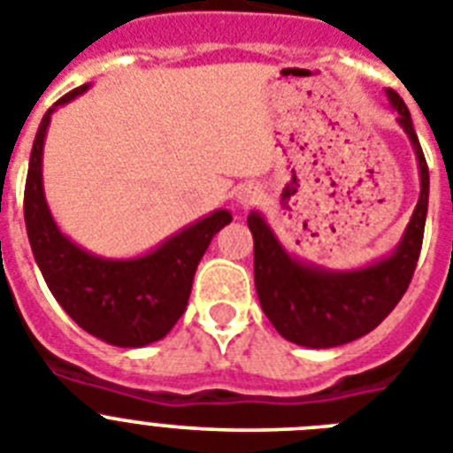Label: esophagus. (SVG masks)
Listing matches in <instances>:
<instances>
[{"instance_id":"esophagus-1","label":"esophagus","mask_w":453,"mask_h":453,"mask_svg":"<svg viewBox=\"0 0 453 453\" xmlns=\"http://www.w3.org/2000/svg\"><path fill=\"white\" fill-rule=\"evenodd\" d=\"M262 196H265V193H262L260 186H256V184H246L244 188H242V191H239L237 203L242 204V207H244V209L256 207V204H260V203H262Z\"/></svg>"}]
</instances>
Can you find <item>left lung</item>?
<instances>
[{"mask_svg":"<svg viewBox=\"0 0 453 453\" xmlns=\"http://www.w3.org/2000/svg\"><path fill=\"white\" fill-rule=\"evenodd\" d=\"M387 98L412 142L421 181L412 219L389 256L343 272L318 267L290 256L260 211L249 214L257 299L276 332L290 343L326 349L362 338L394 311L412 280L426 226L428 165L408 105L394 89H387Z\"/></svg>","mask_w":453,"mask_h":453,"instance_id":"left-lung-1","label":"left lung"}]
</instances>
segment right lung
<instances>
[{"mask_svg":"<svg viewBox=\"0 0 453 453\" xmlns=\"http://www.w3.org/2000/svg\"><path fill=\"white\" fill-rule=\"evenodd\" d=\"M87 89L89 85L68 91L41 119L25 184L27 237L52 297L85 332L117 348H142L161 341L180 320L197 265L233 214L216 209L150 253L127 260L94 256L71 242L45 203L43 144L52 112Z\"/></svg>","mask_w":453,"mask_h":453,"instance_id":"obj_1","label":"right lung"}]
</instances>
